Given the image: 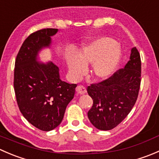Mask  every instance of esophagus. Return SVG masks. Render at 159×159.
I'll list each match as a JSON object with an SVG mask.
<instances>
[{"label":"esophagus","instance_id":"34e87169","mask_svg":"<svg viewBox=\"0 0 159 159\" xmlns=\"http://www.w3.org/2000/svg\"><path fill=\"white\" fill-rule=\"evenodd\" d=\"M76 92L78 93V94H85V92H86V89L84 87V86L78 85V87L76 88Z\"/></svg>","mask_w":159,"mask_h":159}]
</instances>
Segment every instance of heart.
I'll return each mask as SVG.
<instances>
[{
    "label": "heart",
    "mask_w": 159,
    "mask_h": 159,
    "mask_svg": "<svg viewBox=\"0 0 159 159\" xmlns=\"http://www.w3.org/2000/svg\"><path fill=\"white\" fill-rule=\"evenodd\" d=\"M121 58V48L111 38H101L84 46L67 57L68 69L75 78L85 72V67L92 64L91 73L97 80H105L113 74Z\"/></svg>",
    "instance_id": "1"
}]
</instances>
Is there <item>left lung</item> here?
<instances>
[{"label":"left lung","mask_w":159,"mask_h":159,"mask_svg":"<svg viewBox=\"0 0 159 159\" xmlns=\"http://www.w3.org/2000/svg\"><path fill=\"white\" fill-rule=\"evenodd\" d=\"M130 60L124 68L87 89L93 100L88 112L91 124L99 130L113 129L127 117L137 101L141 84L140 54L131 49Z\"/></svg>","instance_id":"1"}]
</instances>
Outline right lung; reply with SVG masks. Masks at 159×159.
<instances>
[{
	"label": "right lung",
	"instance_id": "1",
	"mask_svg": "<svg viewBox=\"0 0 159 159\" xmlns=\"http://www.w3.org/2000/svg\"><path fill=\"white\" fill-rule=\"evenodd\" d=\"M57 32L56 28H44L30 34L15 60L14 88L19 109L32 125L44 131L61 124L77 87L61 80L54 63L37 61L38 51L48 47Z\"/></svg>",
	"mask_w": 159,
	"mask_h": 159
}]
</instances>
